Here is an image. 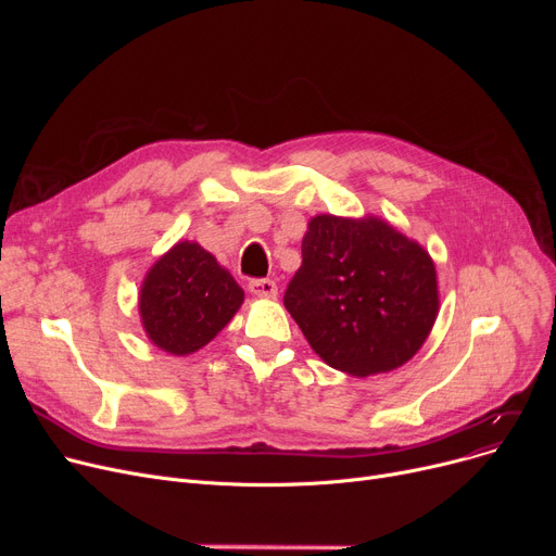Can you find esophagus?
I'll return each instance as SVG.
<instances>
[{"instance_id":"obj_1","label":"esophagus","mask_w":556,"mask_h":556,"mask_svg":"<svg viewBox=\"0 0 556 556\" xmlns=\"http://www.w3.org/2000/svg\"><path fill=\"white\" fill-rule=\"evenodd\" d=\"M248 288H250V293L256 298H275L277 295V283L273 279H250Z\"/></svg>"}]
</instances>
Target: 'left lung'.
Segmentation results:
<instances>
[{"label": "left lung", "instance_id": "8db88e82", "mask_svg": "<svg viewBox=\"0 0 556 556\" xmlns=\"http://www.w3.org/2000/svg\"><path fill=\"white\" fill-rule=\"evenodd\" d=\"M283 306L319 358L363 378L419 352L440 308L437 273L421 245L383 220L315 216Z\"/></svg>", "mask_w": 556, "mask_h": 556}]
</instances>
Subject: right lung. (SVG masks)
<instances>
[{
	"label": "right lung",
	"instance_id": "right-lung-1",
	"mask_svg": "<svg viewBox=\"0 0 556 556\" xmlns=\"http://www.w3.org/2000/svg\"><path fill=\"white\" fill-rule=\"evenodd\" d=\"M243 290L198 243L180 241L149 270L139 293L141 325L164 352L187 356L225 329Z\"/></svg>",
	"mask_w": 556,
	"mask_h": 556
}]
</instances>
